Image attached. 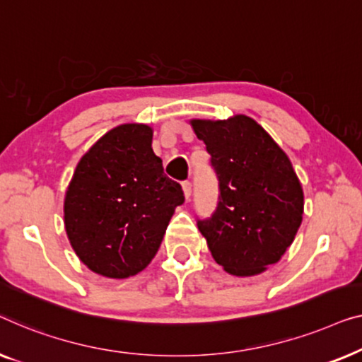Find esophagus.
Here are the masks:
<instances>
[{
	"instance_id": "1",
	"label": "esophagus",
	"mask_w": 362,
	"mask_h": 362,
	"mask_svg": "<svg viewBox=\"0 0 362 362\" xmlns=\"http://www.w3.org/2000/svg\"><path fill=\"white\" fill-rule=\"evenodd\" d=\"M182 190H183V195H185V198L188 200V198H190V195H192V183L190 182H183L182 183Z\"/></svg>"
}]
</instances>
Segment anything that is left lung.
Masks as SVG:
<instances>
[{"label":"left lung","instance_id":"8db88e82","mask_svg":"<svg viewBox=\"0 0 362 362\" xmlns=\"http://www.w3.org/2000/svg\"><path fill=\"white\" fill-rule=\"evenodd\" d=\"M218 179L216 210L198 220L215 261L233 276H256L281 261L303 215L292 162L249 116L192 119Z\"/></svg>","mask_w":362,"mask_h":362}]
</instances>
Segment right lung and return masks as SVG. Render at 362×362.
<instances>
[{"mask_svg":"<svg viewBox=\"0 0 362 362\" xmlns=\"http://www.w3.org/2000/svg\"><path fill=\"white\" fill-rule=\"evenodd\" d=\"M183 200L152 151L151 126L121 124L77 164L65 193V231L90 271L126 279L152 261Z\"/></svg>","mask_w":362,"mask_h":362,"instance_id":"add662e5","label":"right lung"}]
</instances>
